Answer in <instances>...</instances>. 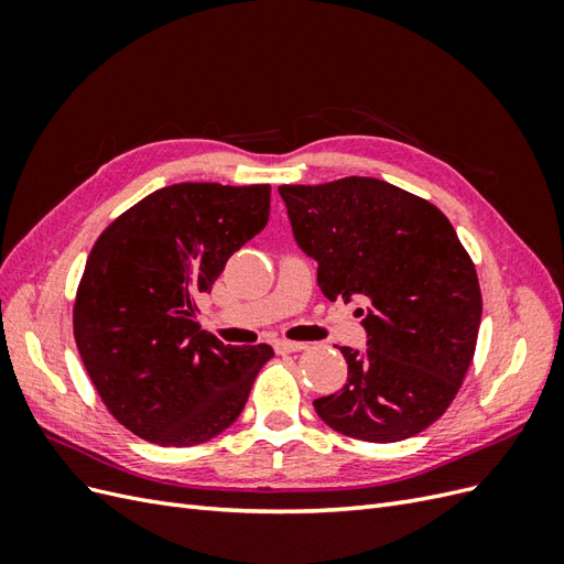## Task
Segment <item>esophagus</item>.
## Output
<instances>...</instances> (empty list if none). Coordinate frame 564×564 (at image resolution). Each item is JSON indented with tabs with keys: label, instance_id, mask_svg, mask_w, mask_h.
Instances as JSON below:
<instances>
[{
	"label": "esophagus",
	"instance_id": "obj_1",
	"mask_svg": "<svg viewBox=\"0 0 564 564\" xmlns=\"http://www.w3.org/2000/svg\"><path fill=\"white\" fill-rule=\"evenodd\" d=\"M303 348H305V344H301V340H286V338H278L275 340V350L278 352H299Z\"/></svg>",
	"mask_w": 564,
	"mask_h": 564
}]
</instances>
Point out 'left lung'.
Wrapping results in <instances>:
<instances>
[{
    "label": "left lung",
    "mask_w": 564,
    "mask_h": 564,
    "mask_svg": "<svg viewBox=\"0 0 564 564\" xmlns=\"http://www.w3.org/2000/svg\"><path fill=\"white\" fill-rule=\"evenodd\" d=\"M329 301L360 299L367 350L340 348L346 386L317 416L365 442H400L435 423L473 362L482 294L468 251L435 204L379 178L278 187Z\"/></svg>",
    "instance_id": "obj_1"
}]
</instances>
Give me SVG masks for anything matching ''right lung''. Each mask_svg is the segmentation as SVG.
Segmentation results:
<instances>
[{
  "instance_id": "obj_1",
  "label": "right lung",
  "mask_w": 564,
  "mask_h": 564,
  "mask_svg": "<svg viewBox=\"0 0 564 564\" xmlns=\"http://www.w3.org/2000/svg\"><path fill=\"white\" fill-rule=\"evenodd\" d=\"M268 216L270 185L176 183L96 240L75 299V340L100 400L133 435L193 447L242 414L275 352L202 332L197 296Z\"/></svg>"
}]
</instances>
